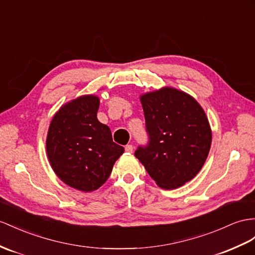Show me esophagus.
<instances>
[{
  "instance_id": "1",
  "label": "esophagus",
  "mask_w": 255,
  "mask_h": 255,
  "mask_svg": "<svg viewBox=\"0 0 255 255\" xmlns=\"http://www.w3.org/2000/svg\"><path fill=\"white\" fill-rule=\"evenodd\" d=\"M125 151H126V152H128V153H132V151H133V146H132L131 144H127V145L125 146Z\"/></svg>"
}]
</instances>
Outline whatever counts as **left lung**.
I'll list each match as a JSON object with an SVG mask.
<instances>
[{"label": "left lung", "mask_w": 255, "mask_h": 255, "mask_svg": "<svg viewBox=\"0 0 255 255\" xmlns=\"http://www.w3.org/2000/svg\"><path fill=\"white\" fill-rule=\"evenodd\" d=\"M148 141L134 156L158 186L173 190L196 177L211 146V129L193 97L162 88L141 97Z\"/></svg>", "instance_id": "obj_1"}]
</instances>
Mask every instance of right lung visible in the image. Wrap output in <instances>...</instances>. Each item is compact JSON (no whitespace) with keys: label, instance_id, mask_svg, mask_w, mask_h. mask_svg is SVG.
Instances as JSON below:
<instances>
[{"label":"right lung","instance_id":"right-lung-1","mask_svg":"<svg viewBox=\"0 0 255 255\" xmlns=\"http://www.w3.org/2000/svg\"><path fill=\"white\" fill-rule=\"evenodd\" d=\"M99 98L83 96L62 107L50 123L46 149L55 173L65 184L91 192L104 184L124 147L97 119Z\"/></svg>","mask_w":255,"mask_h":255}]
</instances>
